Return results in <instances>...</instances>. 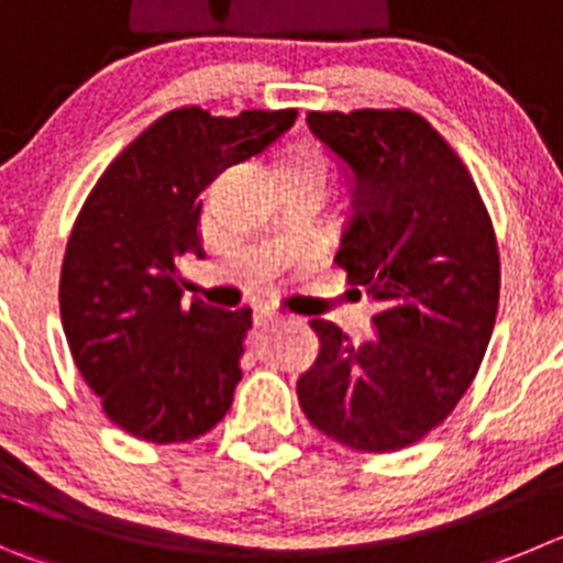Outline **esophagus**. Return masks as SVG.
Returning <instances> with one entry per match:
<instances>
[{
  "label": "esophagus",
  "mask_w": 563,
  "mask_h": 563,
  "mask_svg": "<svg viewBox=\"0 0 563 563\" xmlns=\"http://www.w3.org/2000/svg\"><path fill=\"white\" fill-rule=\"evenodd\" d=\"M275 319H280V313H277L275 308H255V324H261V328L275 322Z\"/></svg>",
  "instance_id": "1"
}]
</instances>
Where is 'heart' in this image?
Listing matches in <instances>:
<instances>
[{"instance_id":"1","label":"heart","mask_w":563,"mask_h":563,"mask_svg":"<svg viewBox=\"0 0 563 563\" xmlns=\"http://www.w3.org/2000/svg\"><path fill=\"white\" fill-rule=\"evenodd\" d=\"M291 169H308V172H319V175L333 177V157H330L328 150L308 146V150L297 152V157L291 161Z\"/></svg>"}]
</instances>
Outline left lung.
I'll use <instances>...</instances> for the list:
<instances>
[{"label": "left lung", "instance_id": "8db88e82", "mask_svg": "<svg viewBox=\"0 0 563 563\" xmlns=\"http://www.w3.org/2000/svg\"><path fill=\"white\" fill-rule=\"evenodd\" d=\"M353 169L335 264L375 299L353 344L311 319L317 361L297 380L308 422L358 453H397L439 428L475 380L500 306V250L459 152L408 108L308 110Z\"/></svg>", "mask_w": 563, "mask_h": 563}]
</instances>
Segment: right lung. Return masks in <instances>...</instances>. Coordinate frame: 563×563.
Masks as SVG:
<instances>
[{
	"instance_id": "right-lung-1",
	"label": "right lung",
	"mask_w": 563,
	"mask_h": 563,
	"mask_svg": "<svg viewBox=\"0 0 563 563\" xmlns=\"http://www.w3.org/2000/svg\"><path fill=\"white\" fill-rule=\"evenodd\" d=\"M294 119L297 108L213 115L183 104L124 146L82 202L60 266L63 333L124 433L183 444L233 406L252 311L186 302L177 257L202 255L205 186L264 152Z\"/></svg>"
}]
</instances>
